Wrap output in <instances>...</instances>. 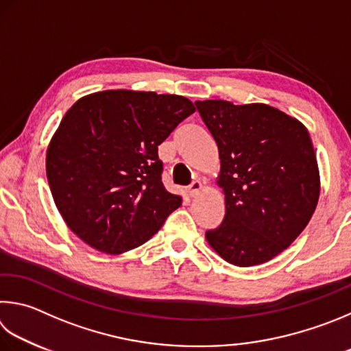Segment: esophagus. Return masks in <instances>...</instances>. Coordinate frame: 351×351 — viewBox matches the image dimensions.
<instances>
[{"label": "esophagus", "instance_id": "1", "mask_svg": "<svg viewBox=\"0 0 351 351\" xmlns=\"http://www.w3.org/2000/svg\"><path fill=\"white\" fill-rule=\"evenodd\" d=\"M202 190V184L199 181H193L192 184H190L189 189H187V193L190 197H195L199 195V192Z\"/></svg>", "mask_w": 351, "mask_h": 351}]
</instances>
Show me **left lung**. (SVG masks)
Wrapping results in <instances>:
<instances>
[{
  "label": "left lung",
  "mask_w": 351,
  "mask_h": 351,
  "mask_svg": "<svg viewBox=\"0 0 351 351\" xmlns=\"http://www.w3.org/2000/svg\"><path fill=\"white\" fill-rule=\"evenodd\" d=\"M195 106L218 145L226 195L224 219L206 238L227 263L264 264L299 237L316 208L319 170L308 132L267 104Z\"/></svg>",
  "instance_id": "left-lung-1"
}]
</instances>
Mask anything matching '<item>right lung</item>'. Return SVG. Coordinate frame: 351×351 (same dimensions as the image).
Here are the masks:
<instances>
[{"instance_id":"add662e5","label":"right lung","mask_w":351,"mask_h":351,"mask_svg":"<svg viewBox=\"0 0 351 351\" xmlns=\"http://www.w3.org/2000/svg\"><path fill=\"white\" fill-rule=\"evenodd\" d=\"M195 112L180 95L106 90L81 98L50 141L46 171L76 237L119 254L144 244L182 197L164 189L158 145Z\"/></svg>"}]
</instances>
